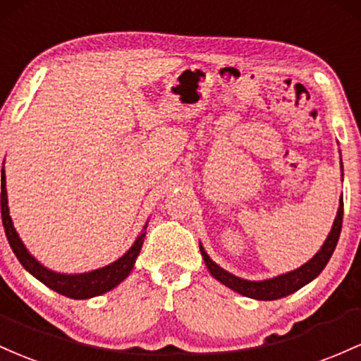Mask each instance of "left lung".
<instances>
[{
  "label": "left lung",
  "instance_id": "8db88e82",
  "mask_svg": "<svg viewBox=\"0 0 361 361\" xmlns=\"http://www.w3.org/2000/svg\"><path fill=\"white\" fill-rule=\"evenodd\" d=\"M343 169V165H341ZM343 226V197H341V206H339L338 214H336V220L331 230L329 237L324 242L322 249L310 259L307 264H303L302 268L291 271V273L281 274L273 279H264V281H247V279L237 278L233 274H230L228 271L221 269L220 266H216L209 259L208 254L204 252V249L201 247V254L204 257L206 266H208L209 273L213 274L218 281H221L224 285L232 288L237 293L244 295V297L256 298V300H278V298L288 297L293 291L300 290L302 286H305L307 283H310L315 276L321 274V271L326 268V264L329 262L331 256H333L336 244L339 240V233H341Z\"/></svg>",
  "mask_w": 361,
  "mask_h": 361
}]
</instances>
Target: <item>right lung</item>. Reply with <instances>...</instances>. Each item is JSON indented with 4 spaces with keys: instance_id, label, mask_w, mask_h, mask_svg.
<instances>
[{
    "instance_id": "right-lung-1",
    "label": "right lung",
    "mask_w": 361,
    "mask_h": 361,
    "mask_svg": "<svg viewBox=\"0 0 361 361\" xmlns=\"http://www.w3.org/2000/svg\"><path fill=\"white\" fill-rule=\"evenodd\" d=\"M6 180H5V170L1 173V220L3 226H5V233L10 247L13 249L15 256L20 261V264L25 268L28 273L34 274L39 281H42L44 285L49 286L51 290L58 291V293L64 295L68 298H75V300H83V298H92L97 295H102L105 291L112 290L114 286L119 285L123 279L128 278V274L131 273L135 261L140 254L141 245H143L145 235L141 233L135 242V245L124 254L123 257L117 259L112 264L105 266V268L90 271V273L83 274H59L54 271H49L44 268L40 262L35 261L34 257L28 254L25 245L20 240L17 230L13 228L11 224L10 212H8V197H6Z\"/></svg>"
}]
</instances>
